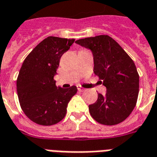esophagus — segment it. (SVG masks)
<instances>
[{
    "instance_id": "1",
    "label": "esophagus",
    "mask_w": 157,
    "mask_h": 157,
    "mask_svg": "<svg viewBox=\"0 0 157 157\" xmlns=\"http://www.w3.org/2000/svg\"><path fill=\"white\" fill-rule=\"evenodd\" d=\"M78 91H80V92H82V91H85V89L83 88V87H82V86H78Z\"/></svg>"
}]
</instances>
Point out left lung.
I'll return each mask as SVG.
<instances>
[{
  "mask_svg": "<svg viewBox=\"0 0 157 157\" xmlns=\"http://www.w3.org/2000/svg\"><path fill=\"white\" fill-rule=\"evenodd\" d=\"M75 43L89 48L93 54L95 75L106 87L105 96L89 105L91 116L97 122L113 126L126 120L135 107L140 76L133 60L107 35L81 39Z\"/></svg>",
  "mask_w": 157,
  "mask_h": 157,
  "instance_id": "left-lung-1",
  "label": "left lung"
}]
</instances>
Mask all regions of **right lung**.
Segmentation results:
<instances>
[{"mask_svg": "<svg viewBox=\"0 0 157 157\" xmlns=\"http://www.w3.org/2000/svg\"><path fill=\"white\" fill-rule=\"evenodd\" d=\"M75 39L48 36L28 54L17 78L20 106L26 116L41 126H52L66 114L71 99L77 93L76 86L67 89L56 86L53 79L61 56Z\"/></svg>", "mask_w": 157, "mask_h": 157, "instance_id": "right-lung-1", "label": "right lung"}]
</instances>
